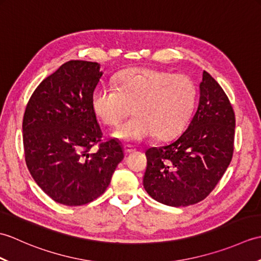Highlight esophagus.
Here are the masks:
<instances>
[{
    "label": "esophagus",
    "instance_id": "1",
    "mask_svg": "<svg viewBox=\"0 0 261 261\" xmlns=\"http://www.w3.org/2000/svg\"><path fill=\"white\" fill-rule=\"evenodd\" d=\"M136 150V149L132 147V146H130V145H125L124 146V152L127 154V153H131V152H134Z\"/></svg>",
    "mask_w": 261,
    "mask_h": 261
}]
</instances>
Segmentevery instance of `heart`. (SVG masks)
<instances>
[{
    "label": "heart",
    "instance_id": "b5f03b06",
    "mask_svg": "<svg viewBox=\"0 0 261 261\" xmlns=\"http://www.w3.org/2000/svg\"><path fill=\"white\" fill-rule=\"evenodd\" d=\"M196 101L193 82L184 75L137 68L118 75L113 86L101 85L92 95V109L103 123L116 125L118 139L138 142L156 135L169 140L184 129Z\"/></svg>",
    "mask_w": 261,
    "mask_h": 261
}]
</instances>
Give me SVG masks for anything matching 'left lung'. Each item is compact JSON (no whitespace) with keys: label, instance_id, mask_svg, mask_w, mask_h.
Instances as JSON below:
<instances>
[{"label":"left lung","instance_id":"1","mask_svg":"<svg viewBox=\"0 0 261 261\" xmlns=\"http://www.w3.org/2000/svg\"><path fill=\"white\" fill-rule=\"evenodd\" d=\"M196 112L186 130L163 147L146 151L143 187L157 202L179 207L206 197L233 154L236 118L222 87L203 71Z\"/></svg>","mask_w":261,"mask_h":261}]
</instances>
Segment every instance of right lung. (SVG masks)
Returning a JSON list of instances; mask_svg holds the SVG:
<instances>
[{"mask_svg": "<svg viewBox=\"0 0 261 261\" xmlns=\"http://www.w3.org/2000/svg\"><path fill=\"white\" fill-rule=\"evenodd\" d=\"M101 65L69 60L43 80L27 105L22 132L25 163L37 185L55 202L79 206L110 185L123 148L102 139L92 95L103 75Z\"/></svg>", "mask_w": 261, "mask_h": 261, "instance_id": "right-lung-1", "label": "right lung"}]
</instances>
